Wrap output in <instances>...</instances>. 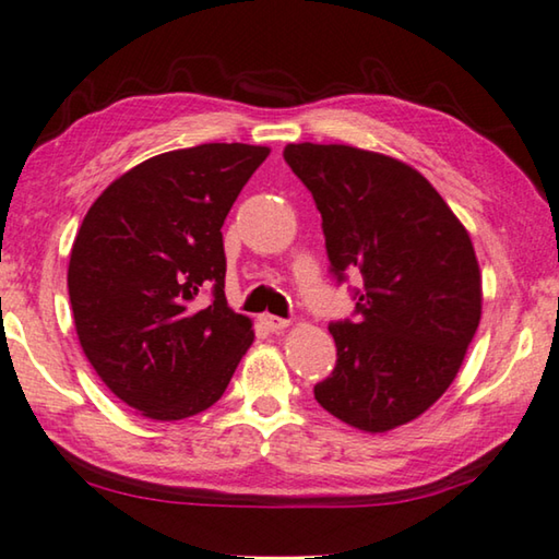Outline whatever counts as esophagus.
I'll return each mask as SVG.
<instances>
[{
    "mask_svg": "<svg viewBox=\"0 0 559 559\" xmlns=\"http://www.w3.org/2000/svg\"><path fill=\"white\" fill-rule=\"evenodd\" d=\"M261 323L266 325L271 333H278V330H286L288 325H290V320H286V318H276V316H263L261 318Z\"/></svg>",
    "mask_w": 559,
    "mask_h": 559,
    "instance_id": "obj_1",
    "label": "esophagus"
}]
</instances>
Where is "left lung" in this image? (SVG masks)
<instances>
[{
    "mask_svg": "<svg viewBox=\"0 0 559 559\" xmlns=\"http://www.w3.org/2000/svg\"><path fill=\"white\" fill-rule=\"evenodd\" d=\"M283 157L323 216L330 271L362 276L357 320L330 323L337 362L316 400L359 431L402 427L449 390L476 335L484 293L471 236L402 159L316 143H290Z\"/></svg>",
    "mask_w": 559,
    "mask_h": 559,
    "instance_id": "1",
    "label": "left lung"
}]
</instances>
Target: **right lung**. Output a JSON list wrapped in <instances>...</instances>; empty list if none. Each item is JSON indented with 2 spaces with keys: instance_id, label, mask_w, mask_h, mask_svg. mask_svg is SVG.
Here are the masks:
<instances>
[{
  "instance_id": "right-lung-1",
  "label": "right lung",
  "mask_w": 559,
  "mask_h": 559,
  "mask_svg": "<svg viewBox=\"0 0 559 559\" xmlns=\"http://www.w3.org/2000/svg\"><path fill=\"white\" fill-rule=\"evenodd\" d=\"M269 153L206 143L150 157L103 189L75 234L79 343L108 390L147 419L210 409L253 343V323L224 296L222 226Z\"/></svg>"
}]
</instances>
